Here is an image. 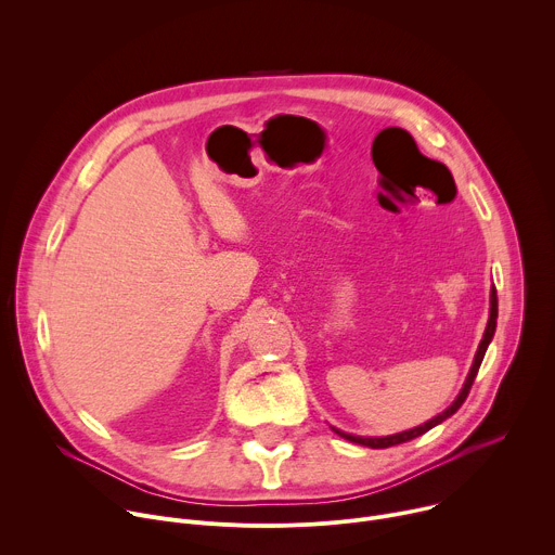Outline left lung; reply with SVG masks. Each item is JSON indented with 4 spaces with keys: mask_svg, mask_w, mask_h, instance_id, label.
Masks as SVG:
<instances>
[{
    "mask_svg": "<svg viewBox=\"0 0 555 555\" xmlns=\"http://www.w3.org/2000/svg\"><path fill=\"white\" fill-rule=\"evenodd\" d=\"M490 302H492V307H490V321H488V327H486L483 340H481V345H479L477 356H474V364H472V369H469V373H467V379H465V384H463V388H461V392H459V398L452 402V406H448L441 415H437L435 420L426 422L424 426H417V428L406 430V433H400V435H390V437H353V435H347V433H340V430H336V433H338L340 437H345V439H349V441H353V443L366 446V448H390V446H398V443L411 441V439H415V437H420V435L428 433L430 428H435L437 424H441L443 420H448L450 415H454V413L461 409V404L465 402L467 392H469V388H472V384H474V377H477L479 366H481V362H483V356H486V351H488V345H490V340H492V336H494V330H496V315H499V298H496V289H492V298H490Z\"/></svg>",
    "mask_w": 555,
    "mask_h": 555,
    "instance_id": "1",
    "label": "left lung"
}]
</instances>
